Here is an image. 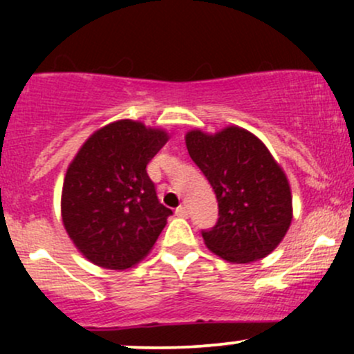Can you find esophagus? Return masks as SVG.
<instances>
[{
	"instance_id": "esophagus-1",
	"label": "esophagus",
	"mask_w": 354,
	"mask_h": 354,
	"mask_svg": "<svg viewBox=\"0 0 354 354\" xmlns=\"http://www.w3.org/2000/svg\"><path fill=\"white\" fill-rule=\"evenodd\" d=\"M174 213H176V216L186 218V216H188V208H186V206H178Z\"/></svg>"
}]
</instances>
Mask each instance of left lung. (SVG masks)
Returning <instances> with one entry per match:
<instances>
[{
  "label": "left lung",
  "mask_w": 354,
  "mask_h": 354,
  "mask_svg": "<svg viewBox=\"0 0 354 354\" xmlns=\"http://www.w3.org/2000/svg\"><path fill=\"white\" fill-rule=\"evenodd\" d=\"M186 146L216 194V225L201 230L206 246L230 263L270 254L290 228L293 211L290 185L266 146L238 126L214 136L191 131Z\"/></svg>",
  "instance_id": "8db88e82"
}]
</instances>
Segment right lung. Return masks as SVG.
Wrapping results in <instances>:
<instances>
[{"label":"right lung","instance_id":"obj_1","mask_svg":"<svg viewBox=\"0 0 354 354\" xmlns=\"http://www.w3.org/2000/svg\"><path fill=\"white\" fill-rule=\"evenodd\" d=\"M166 141L165 131L121 120L89 138L68 168L61 198L64 228L95 265H136L173 214L146 171Z\"/></svg>","mask_w":354,"mask_h":354}]
</instances>
